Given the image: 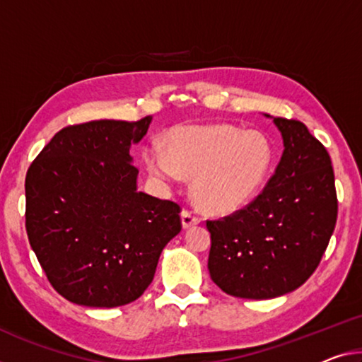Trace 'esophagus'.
<instances>
[{"mask_svg":"<svg viewBox=\"0 0 362 362\" xmlns=\"http://www.w3.org/2000/svg\"><path fill=\"white\" fill-rule=\"evenodd\" d=\"M181 220H182V226H185V228H189V226H192V225H197L199 221H200L199 216L194 214V212H191V210H187V209H185L181 212Z\"/></svg>","mask_w":362,"mask_h":362,"instance_id":"34e87169","label":"esophagus"}]
</instances>
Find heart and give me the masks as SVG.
<instances>
[{
    "instance_id": "obj_1",
    "label": "heart",
    "mask_w": 362,
    "mask_h": 362,
    "mask_svg": "<svg viewBox=\"0 0 362 362\" xmlns=\"http://www.w3.org/2000/svg\"><path fill=\"white\" fill-rule=\"evenodd\" d=\"M170 152L160 144L146 150L155 177L176 182L194 176L197 204L216 215L233 214L257 196L274 166V147L259 132L230 124L182 126L168 136Z\"/></svg>"
}]
</instances>
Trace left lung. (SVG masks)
I'll return each instance as SVG.
<instances>
[{
  "instance_id": "obj_1",
  "label": "left lung",
  "mask_w": 362,
  "mask_h": 362,
  "mask_svg": "<svg viewBox=\"0 0 362 362\" xmlns=\"http://www.w3.org/2000/svg\"><path fill=\"white\" fill-rule=\"evenodd\" d=\"M283 150L275 173L246 207L207 220L209 272L226 294L270 299L314 274L337 225L332 160L298 119L274 118Z\"/></svg>"
}]
</instances>
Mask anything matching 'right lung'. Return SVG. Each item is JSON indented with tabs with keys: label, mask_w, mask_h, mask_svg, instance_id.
I'll list each match as a JSON object with an SVG mask.
<instances>
[{
	"label": "right lung",
	"mask_w": 362,
	"mask_h": 362,
	"mask_svg": "<svg viewBox=\"0 0 362 362\" xmlns=\"http://www.w3.org/2000/svg\"><path fill=\"white\" fill-rule=\"evenodd\" d=\"M152 116L69 124L53 136L25 176V230L61 296L88 308L136 301L158 257L181 231V207L136 191L131 142Z\"/></svg>",
	"instance_id": "add662e5"
}]
</instances>
